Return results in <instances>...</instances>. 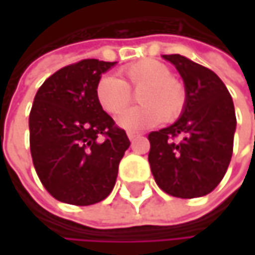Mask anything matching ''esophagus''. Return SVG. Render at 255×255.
I'll return each mask as SVG.
<instances>
[{
    "label": "esophagus",
    "mask_w": 255,
    "mask_h": 255,
    "mask_svg": "<svg viewBox=\"0 0 255 255\" xmlns=\"http://www.w3.org/2000/svg\"><path fill=\"white\" fill-rule=\"evenodd\" d=\"M127 135H128V138H129V140H134V138L140 137L141 134H140V132H135V131H128Z\"/></svg>",
    "instance_id": "34e87169"
}]
</instances>
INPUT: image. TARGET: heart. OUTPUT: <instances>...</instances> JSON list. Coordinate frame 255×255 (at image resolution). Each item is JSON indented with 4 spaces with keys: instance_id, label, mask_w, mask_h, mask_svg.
I'll list each match as a JSON object with an SVG mask.
<instances>
[{
    "instance_id": "1",
    "label": "heart",
    "mask_w": 255,
    "mask_h": 255,
    "mask_svg": "<svg viewBox=\"0 0 255 255\" xmlns=\"http://www.w3.org/2000/svg\"><path fill=\"white\" fill-rule=\"evenodd\" d=\"M137 93L141 106L132 108L118 118V126L128 131L156 127L164 120L180 117L186 105V88L170 69L156 60H138L120 71V78L102 77L96 85V99L109 115L121 114Z\"/></svg>"
}]
</instances>
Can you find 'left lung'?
<instances>
[{"label":"left lung","instance_id":"obj_1","mask_svg":"<svg viewBox=\"0 0 255 255\" xmlns=\"http://www.w3.org/2000/svg\"><path fill=\"white\" fill-rule=\"evenodd\" d=\"M162 57L183 78L186 105L173 126L147 135L150 170L171 196H204L217 187L230 164L236 129L233 100L211 69L180 54Z\"/></svg>","mask_w":255,"mask_h":255}]
</instances>
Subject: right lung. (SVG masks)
<instances>
[{"label":"right lung","mask_w":255,"mask_h":255,"mask_svg":"<svg viewBox=\"0 0 255 255\" xmlns=\"http://www.w3.org/2000/svg\"><path fill=\"white\" fill-rule=\"evenodd\" d=\"M117 62L85 59L44 81L29 114L35 171L60 202L91 205L114 189L129 147L123 128L100 108L96 85Z\"/></svg>","instance_id":"1"}]
</instances>
